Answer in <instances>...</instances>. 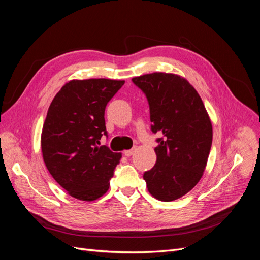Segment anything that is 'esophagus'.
<instances>
[{"label":"esophagus","instance_id":"34e87169","mask_svg":"<svg viewBox=\"0 0 260 260\" xmlns=\"http://www.w3.org/2000/svg\"><path fill=\"white\" fill-rule=\"evenodd\" d=\"M135 151H136V148H131V149H127V151H124V152H123V154H124V156H127V157H130L131 155H133V153H135Z\"/></svg>","mask_w":260,"mask_h":260}]
</instances>
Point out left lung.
Listing matches in <instances>:
<instances>
[{"instance_id": "left-lung-1", "label": "left lung", "mask_w": 260, "mask_h": 260, "mask_svg": "<svg viewBox=\"0 0 260 260\" xmlns=\"http://www.w3.org/2000/svg\"><path fill=\"white\" fill-rule=\"evenodd\" d=\"M149 105L152 131L160 133L155 166L143 179L155 199L171 202L198 184L212 142V125L203 101L183 77L153 73L132 78Z\"/></svg>"}]
</instances>
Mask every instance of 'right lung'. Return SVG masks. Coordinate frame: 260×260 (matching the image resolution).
Returning a JSON list of instances; mask_svg holds the SVG:
<instances>
[{
  "instance_id": "add662e5",
  "label": "right lung",
  "mask_w": 260,
  "mask_h": 260,
  "mask_svg": "<svg viewBox=\"0 0 260 260\" xmlns=\"http://www.w3.org/2000/svg\"><path fill=\"white\" fill-rule=\"evenodd\" d=\"M123 80L67 82L49 107L41 133L43 160L54 180L73 198L92 202L109 188L121 158L100 140L107 135L105 107Z\"/></svg>"
}]
</instances>
